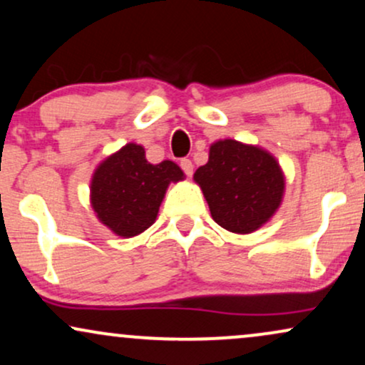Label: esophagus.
I'll list each match as a JSON object with an SVG mask.
<instances>
[{
    "label": "esophagus",
    "instance_id": "esophagus-1",
    "mask_svg": "<svg viewBox=\"0 0 365 365\" xmlns=\"http://www.w3.org/2000/svg\"><path fill=\"white\" fill-rule=\"evenodd\" d=\"M180 167H182L183 172H185L187 177H192V173H193V163H192V160L182 158V160H180Z\"/></svg>",
    "mask_w": 365,
    "mask_h": 365
}]
</instances>
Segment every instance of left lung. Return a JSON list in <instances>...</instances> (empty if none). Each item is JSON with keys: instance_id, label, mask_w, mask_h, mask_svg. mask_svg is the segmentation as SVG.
<instances>
[{"instance_id": "8db88e82", "label": "left lung", "mask_w": 365, "mask_h": 365, "mask_svg": "<svg viewBox=\"0 0 365 365\" xmlns=\"http://www.w3.org/2000/svg\"><path fill=\"white\" fill-rule=\"evenodd\" d=\"M212 219L236 234H249L273 217L284 192L278 161L257 146L236 140L210 146L209 161L193 175Z\"/></svg>"}]
</instances>
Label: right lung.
Returning a JSON list of instances; mask_svg holds the SVG:
<instances>
[{
    "label": "right lung",
    "instance_id": "obj_1",
    "mask_svg": "<svg viewBox=\"0 0 365 365\" xmlns=\"http://www.w3.org/2000/svg\"><path fill=\"white\" fill-rule=\"evenodd\" d=\"M183 180L173 161L151 165L145 148L123 146L96 170L91 183L92 209L104 225L121 237H133L155 222L170 182Z\"/></svg>",
    "mask_w": 365,
    "mask_h": 365
}]
</instances>
